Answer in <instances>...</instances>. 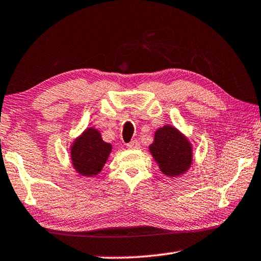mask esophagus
Wrapping results in <instances>:
<instances>
[{
  "label": "esophagus",
  "instance_id": "esophagus-1",
  "mask_svg": "<svg viewBox=\"0 0 261 261\" xmlns=\"http://www.w3.org/2000/svg\"><path fill=\"white\" fill-rule=\"evenodd\" d=\"M126 147L129 148V150H137V148H139L138 140H132V142H130L129 144H127Z\"/></svg>",
  "mask_w": 261,
  "mask_h": 261
}]
</instances>
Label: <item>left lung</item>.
<instances>
[{
	"label": "left lung",
	"instance_id": "obj_1",
	"mask_svg": "<svg viewBox=\"0 0 261 261\" xmlns=\"http://www.w3.org/2000/svg\"><path fill=\"white\" fill-rule=\"evenodd\" d=\"M153 158L160 171L168 176L185 173L192 165V146L187 139L171 125L160 127L150 145Z\"/></svg>",
	"mask_w": 261,
	"mask_h": 261
}]
</instances>
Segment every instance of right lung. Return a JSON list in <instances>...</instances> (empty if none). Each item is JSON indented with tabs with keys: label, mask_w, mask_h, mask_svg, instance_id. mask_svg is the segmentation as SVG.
Listing matches in <instances>:
<instances>
[{
	"label": "right lung",
	"mask_w": 261,
	"mask_h": 261,
	"mask_svg": "<svg viewBox=\"0 0 261 261\" xmlns=\"http://www.w3.org/2000/svg\"><path fill=\"white\" fill-rule=\"evenodd\" d=\"M111 145L103 142L100 132L87 129L73 143L71 156L77 173L85 176L96 175L108 160Z\"/></svg>",
	"instance_id": "obj_1"
}]
</instances>
